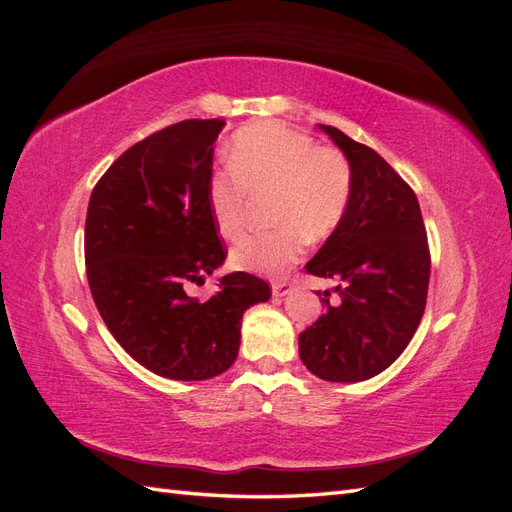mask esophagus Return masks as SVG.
<instances>
[{
	"label": "esophagus",
	"mask_w": 512,
	"mask_h": 512,
	"mask_svg": "<svg viewBox=\"0 0 512 512\" xmlns=\"http://www.w3.org/2000/svg\"><path fill=\"white\" fill-rule=\"evenodd\" d=\"M273 297H286V294L292 290V282L290 280H282V282H273Z\"/></svg>",
	"instance_id": "34e87169"
}]
</instances>
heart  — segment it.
<instances>
[{"label":"heart","mask_w":512,"mask_h":512,"mask_svg":"<svg viewBox=\"0 0 512 512\" xmlns=\"http://www.w3.org/2000/svg\"><path fill=\"white\" fill-rule=\"evenodd\" d=\"M226 164L207 185L211 220L224 239L243 230L250 196L271 192L275 226L241 237L230 250L232 267L241 271L284 273L301 258L307 239H329L350 207L354 177L344 153L280 121L239 130Z\"/></svg>","instance_id":"b5f03b06"}]
</instances>
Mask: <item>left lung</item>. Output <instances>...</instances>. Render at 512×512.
Returning a JSON list of instances; mask_svg holds the SVG:
<instances>
[{"label":"left lung","instance_id":"1","mask_svg":"<svg viewBox=\"0 0 512 512\" xmlns=\"http://www.w3.org/2000/svg\"><path fill=\"white\" fill-rule=\"evenodd\" d=\"M320 128L348 158L354 188L342 224L305 265L309 275L342 284L335 305L324 290V314L299 335V356L322 380L359 382L410 344L425 314L431 256L410 185L371 147Z\"/></svg>","mask_w":512,"mask_h":512}]
</instances>
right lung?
<instances>
[{"instance_id":"obj_1","label":"right lung","mask_w":512,"mask_h":512,"mask_svg":"<svg viewBox=\"0 0 512 512\" xmlns=\"http://www.w3.org/2000/svg\"><path fill=\"white\" fill-rule=\"evenodd\" d=\"M222 119H185L108 166L89 198L85 265L98 312L136 363L170 380H207L235 363L247 307L271 286L230 273L200 301L192 286L226 258L207 207Z\"/></svg>"}]
</instances>
